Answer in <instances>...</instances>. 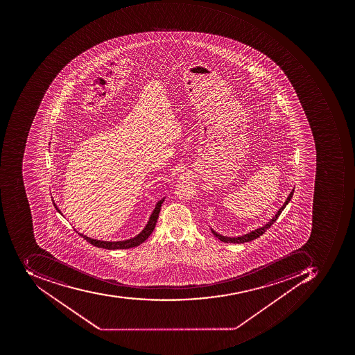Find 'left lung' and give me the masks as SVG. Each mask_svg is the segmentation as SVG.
I'll return each mask as SVG.
<instances>
[{
    "label": "left lung",
    "instance_id": "1",
    "mask_svg": "<svg viewBox=\"0 0 355 355\" xmlns=\"http://www.w3.org/2000/svg\"><path fill=\"white\" fill-rule=\"evenodd\" d=\"M294 189H292V191H291L290 195H288V197H287L286 200H285L284 205H282V207L279 209V211H277V214L275 215V216L271 218L269 222L267 223V224L263 225V227H259V228H257V230H253V232H249V234H243V236H223V234H218V232H215L214 230H212V228H210L211 232H212V234H214L215 236H216L217 239L220 240L222 242H225V243H245V242H250L252 241V240L257 239L258 236H261V234H263V232H266V230H268V228H270L271 225L273 224V223L275 222V220L279 218V216H280L281 213H282V211L284 210L285 207H286L287 205H288V202H290L291 199H292L293 195H294Z\"/></svg>",
    "mask_w": 355,
    "mask_h": 355
}]
</instances>
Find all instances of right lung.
Wrapping results in <instances>:
<instances>
[{"label": "right lung", "instance_id": "obj_1", "mask_svg": "<svg viewBox=\"0 0 355 355\" xmlns=\"http://www.w3.org/2000/svg\"><path fill=\"white\" fill-rule=\"evenodd\" d=\"M164 197L162 200H159L156 203V207H155L154 210H153L152 214H150V220H148L146 226L143 228V230L140 234H137V236H133V238H130V239L123 240V241H102V240L92 239V238H89V236H85V234H80V236H83L86 241L92 244V245L97 246V248H101V249L123 250L135 248V246L140 245L141 243H143V242L148 239V236H150V234H152L155 226H156L157 220H158V216H159L160 209H162V205L164 203ZM53 205H55V210L58 211V212L62 215V213L59 210L58 207H57V205H55V202H53Z\"/></svg>", "mask_w": 355, "mask_h": 355}]
</instances>
